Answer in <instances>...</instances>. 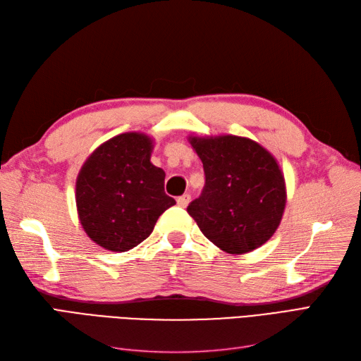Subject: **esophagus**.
I'll return each instance as SVG.
<instances>
[{
    "label": "esophagus",
    "mask_w": 361,
    "mask_h": 361,
    "mask_svg": "<svg viewBox=\"0 0 361 361\" xmlns=\"http://www.w3.org/2000/svg\"><path fill=\"white\" fill-rule=\"evenodd\" d=\"M176 202H178V204L180 207H187L188 203L191 202V195L190 194H183V195H180V197H178Z\"/></svg>",
    "instance_id": "1"
}]
</instances>
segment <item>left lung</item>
Segmentation results:
<instances>
[{
    "label": "left lung",
    "mask_w": 361,
    "mask_h": 361,
    "mask_svg": "<svg viewBox=\"0 0 361 361\" xmlns=\"http://www.w3.org/2000/svg\"><path fill=\"white\" fill-rule=\"evenodd\" d=\"M206 176L188 214L202 233L228 255H244L276 233L286 206V182L277 159L255 140L190 135Z\"/></svg>",
    "instance_id": "left-lung-1"
}]
</instances>
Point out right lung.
Here are the masks:
<instances>
[{"instance_id": "add662e5", "label": "right lung", "mask_w": 361, "mask_h": 361, "mask_svg": "<svg viewBox=\"0 0 361 361\" xmlns=\"http://www.w3.org/2000/svg\"><path fill=\"white\" fill-rule=\"evenodd\" d=\"M154 140L143 133L110 138L85 159L75 185L80 223L93 243L128 251L152 233L176 204L164 192L166 173L150 162Z\"/></svg>"}]
</instances>
